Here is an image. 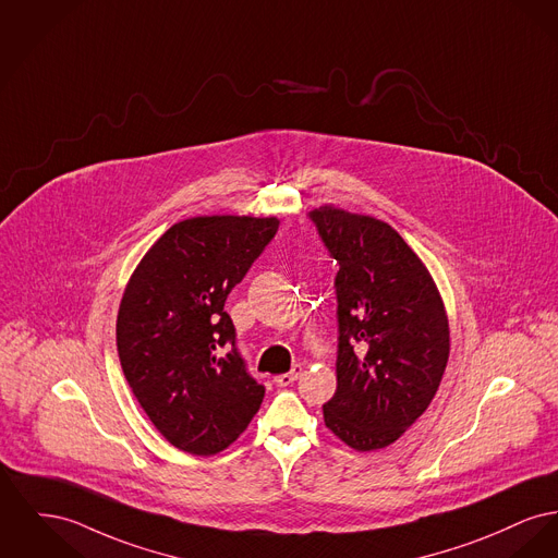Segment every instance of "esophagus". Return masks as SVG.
I'll use <instances>...</instances> for the list:
<instances>
[{"label": "esophagus", "mask_w": 558, "mask_h": 558, "mask_svg": "<svg viewBox=\"0 0 558 558\" xmlns=\"http://www.w3.org/2000/svg\"><path fill=\"white\" fill-rule=\"evenodd\" d=\"M301 371H303V366L301 364H295L289 373H284V375H278V377H274V384L276 386H280V388H287V386H291L293 381L299 379V375H301Z\"/></svg>", "instance_id": "obj_1"}]
</instances>
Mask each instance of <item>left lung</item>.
Returning <instances> with one entry per match:
<instances>
[{
  "mask_svg": "<svg viewBox=\"0 0 558 558\" xmlns=\"http://www.w3.org/2000/svg\"><path fill=\"white\" fill-rule=\"evenodd\" d=\"M339 265L337 390L325 424L356 451L392 445L424 413L449 361V320L426 265L388 223L310 213Z\"/></svg>",
  "mask_w": 558,
  "mask_h": 558,
  "instance_id": "left-lung-1",
  "label": "left lung"
}]
</instances>
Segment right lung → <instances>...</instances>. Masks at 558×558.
Segmentation results:
<instances>
[{
    "label": "right lung",
    "instance_id": "obj_1",
    "mask_svg": "<svg viewBox=\"0 0 558 558\" xmlns=\"http://www.w3.org/2000/svg\"><path fill=\"white\" fill-rule=\"evenodd\" d=\"M276 217H196L138 263L118 314V354L138 404L192 456L228 449L262 407L226 312L231 289L274 240Z\"/></svg>",
    "mask_w": 558,
    "mask_h": 558
}]
</instances>
